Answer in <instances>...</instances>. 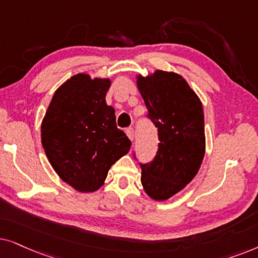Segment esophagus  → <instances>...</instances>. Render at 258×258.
Here are the masks:
<instances>
[{"mask_svg":"<svg viewBox=\"0 0 258 258\" xmlns=\"http://www.w3.org/2000/svg\"><path fill=\"white\" fill-rule=\"evenodd\" d=\"M126 135L128 137L130 140H133L135 139V131H133L132 127H128V128L126 130Z\"/></svg>","mask_w":258,"mask_h":258,"instance_id":"obj_1","label":"esophagus"}]
</instances>
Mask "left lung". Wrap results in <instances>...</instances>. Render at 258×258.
<instances>
[{"instance_id": "left-lung-1", "label": "left lung", "mask_w": 258, "mask_h": 258, "mask_svg": "<svg viewBox=\"0 0 258 258\" xmlns=\"http://www.w3.org/2000/svg\"><path fill=\"white\" fill-rule=\"evenodd\" d=\"M137 86L159 138L154 159L140 164V180L151 198L166 201L194 179L203 163V107L186 80L174 72L139 74Z\"/></svg>"}]
</instances>
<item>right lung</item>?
Masks as SVG:
<instances>
[{
    "label": "right lung",
    "instance_id": "right-lung-1",
    "mask_svg": "<svg viewBox=\"0 0 258 258\" xmlns=\"http://www.w3.org/2000/svg\"><path fill=\"white\" fill-rule=\"evenodd\" d=\"M111 80L79 73L55 91L41 123V143L55 172L79 192H94L128 152L131 140L106 104Z\"/></svg>",
    "mask_w": 258,
    "mask_h": 258
}]
</instances>
